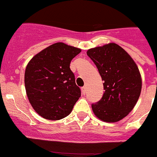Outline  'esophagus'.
<instances>
[{"mask_svg": "<svg viewBox=\"0 0 157 157\" xmlns=\"http://www.w3.org/2000/svg\"><path fill=\"white\" fill-rule=\"evenodd\" d=\"M81 90H82V94L84 95V94H86V86H83L81 88Z\"/></svg>", "mask_w": 157, "mask_h": 157, "instance_id": "1", "label": "esophagus"}]
</instances>
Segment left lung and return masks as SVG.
Wrapping results in <instances>:
<instances>
[{
	"label": "left lung",
	"instance_id": "1",
	"mask_svg": "<svg viewBox=\"0 0 157 157\" xmlns=\"http://www.w3.org/2000/svg\"><path fill=\"white\" fill-rule=\"evenodd\" d=\"M86 53L98 67L105 90L102 98L92 104L93 112L104 122L120 121L132 111L141 94L138 66L116 43L90 48Z\"/></svg>",
	"mask_w": 157,
	"mask_h": 157
}]
</instances>
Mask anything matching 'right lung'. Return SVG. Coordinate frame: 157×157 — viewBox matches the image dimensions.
Returning a JSON list of instances; mask_svg holds the SVG:
<instances>
[{
  "instance_id": "1",
  "label": "right lung",
  "mask_w": 157,
  "mask_h": 157,
  "mask_svg": "<svg viewBox=\"0 0 157 157\" xmlns=\"http://www.w3.org/2000/svg\"><path fill=\"white\" fill-rule=\"evenodd\" d=\"M81 49L57 42L36 54L25 71L27 98L37 114L49 120L68 116L81 97L70 69L71 59Z\"/></svg>"
}]
</instances>
